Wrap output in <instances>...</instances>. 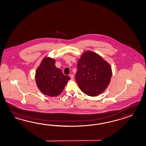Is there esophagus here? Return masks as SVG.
Instances as JSON below:
<instances>
[{"label":"esophagus","mask_w":146,"mask_h":146,"mask_svg":"<svg viewBox=\"0 0 146 146\" xmlns=\"http://www.w3.org/2000/svg\"><path fill=\"white\" fill-rule=\"evenodd\" d=\"M69 77L71 78V79H73L74 77V76L73 74H70V75H69Z\"/></svg>","instance_id":"1"}]
</instances>
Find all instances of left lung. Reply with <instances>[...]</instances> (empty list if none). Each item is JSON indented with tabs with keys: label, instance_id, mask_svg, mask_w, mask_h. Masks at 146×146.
Wrapping results in <instances>:
<instances>
[{
	"label": "left lung",
	"instance_id": "left-lung-1",
	"mask_svg": "<svg viewBox=\"0 0 146 146\" xmlns=\"http://www.w3.org/2000/svg\"><path fill=\"white\" fill-rule=\"evenodd\" d=\"M76 80L86 95L97 96L108 87L112 76L111 66L98 54L92 51L84 52L77 63Z\"/></svg>",
	"mask_w": 146,
	"mask_h": 146
}]
</instances>
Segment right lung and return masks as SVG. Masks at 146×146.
I'll return each instance as SVG.
<instances>
[{
	"mask_svg": "<svg viewBox=\"0 0 146 146\" xmlns=\"http://www.w3.org/2000/svg\"><path fill=\"white\" fill-rule=\"evenodd\" d=\"M55 60L46 57L38 67L35 80L38 88L44 95L51 97L60 95L70 78L55 66Z\"/></svg>",
	"mask_w": 146,
	"mask_h": 146,
	"instance_id": "right-lung-1",
	"label": "right lung"
}]
</instances>
